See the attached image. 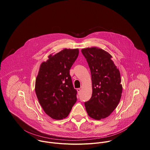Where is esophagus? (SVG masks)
Wrapping results in <instances>:
<instances>
[{
    "mask_svg": "<svg viewBox=\"0 0 150 150\" xmlns=\"http://www.w3.org/2000/svg\"><path fill=\"white\" fill-rule=\"evenodd\" d=\"M77 91H78V94H79L80 93H81V88H78V89H77Z\"/></svg>",
    "mask_w": 150,
    "mask_h": 150,
    "instance_id": "34e87169",
    "label": "esophagus"
}]
</instances>
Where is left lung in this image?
I'll list each match as a JSON object with an SVG mask.
<instances>
[{
  "mask_svg": "<svg viewBox=\"0 0 150 150\" xmlns=\"http://www.w3.org/2000/svg\"><path fill=\"white\" fill-rule=\"evenodd\" d=\"M81 51L90 69L93 88L91 98L84 106L89 116L100 120L110 116L120 102L122 91L120 73L105 50L92 47Z\"/></svg>",
  "mask_w": 150,
  "mask_h": 150,
  "instance_id": "8db88e82",
  "label": "left lung"
}]
</instances>
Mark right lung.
I'll return each instance as SVG.
<instances>
[{"label": "right lung", "instance_id": "obj_1", "mask_svg": "<svg viewBox=\"0 0 150 150\" xmlns=\"http://www.w3.org/2000/svg\"><path fill=\"white\" fill-rule=\"evenodd\" d=\"M79 54L78 49H64L41 63L35 79V91L45 113L52 118L67 117L76 102V90L69 75Z\"/></svg>", "mask_w": 150, "mask_h": 150}]
</instances>
